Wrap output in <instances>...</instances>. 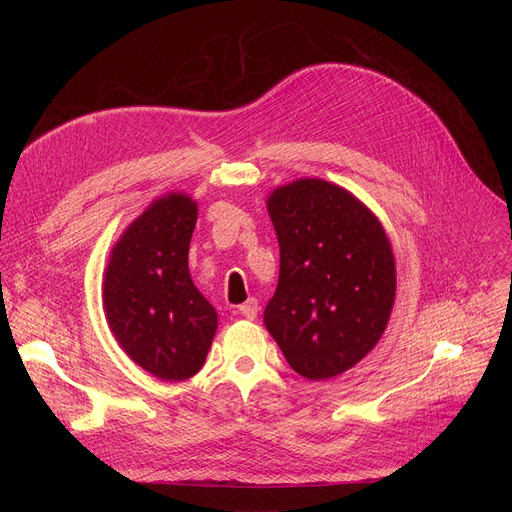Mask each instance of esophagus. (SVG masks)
<instances>
[{
  "mask_svg": "<svg viewBox=\"0 0 512 512\" xmlns=\"http://www.w3.org/2000/svg\"><path fill=\"white\" fill-rule=\"evenodd\" d=\"M257 311H259L257 299H249L247 303H242V305L238 307V313H240L242 317H247V319H255V317H257Z\"/></svg>",
  "mask_w": 512,
  "mask_h": 512,
  "instance_id": "1",
  "label": "esophagus"
}]
</instances>
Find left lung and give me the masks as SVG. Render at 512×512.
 Wrapping results in <instances>:
<instances>
[{
    "mask_svg": "<svg viewBox=\"0 0 512 512\" xmlns=\"http://www.w3.org/2000/svg\"><path fill=\"white\" fill-rule=\"evenodd\" d=\"M267 211L280 242V280L265 328L303 378H334L388 326L396 297L390 240L355 195L319 178L278 186Z\"/></svg>",
    "mask_w": 512,
    "mask_h": 512,
    "instance_id": "1",
    "label": "left lung"
}]
</instances>
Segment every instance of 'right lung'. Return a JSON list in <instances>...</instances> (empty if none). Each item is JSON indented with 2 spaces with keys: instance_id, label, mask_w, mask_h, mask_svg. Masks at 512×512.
Masks as SVG:
<instances>
[{
  "instance_id": "add662e5",
  "label": "right lung",
  "mask_w": 512,
  "mask_h": 512,
  "mask_svg": "<svg viewBox=\"0 0 512 512\" xmlns=\"http://www.w3.org/2000/svg\"><path fill=\"white\" fill-rule=\"evenodd\" d=\"M197 201L155 199L114 245L103 278L107 324L124 353L159 380L182 382L203 367L218 313L188 274Z\"/></svg>"
}]
</instances>
